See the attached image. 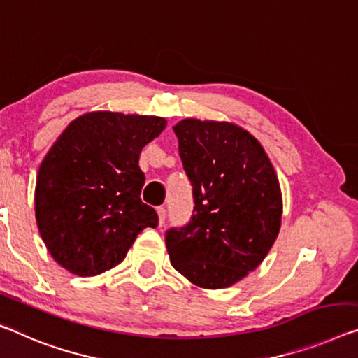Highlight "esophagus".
<instances>
[{
    "mask_svg": "<svg viewBox=\"0 0 358 358\" xmlns=\"http://www.w3.org/2000/svg\"><path fill=\"white\" fill-rule=\"evenodd\" d=\"M157 214H158V222L162 225L164 222V219H166V210H164V206H158Z\"/></svg>",
    "mask_w": 358,
    "mask_h": 358,
    "instance_id": "34e87169",
    "label": "esophagus"
}]
</instances>
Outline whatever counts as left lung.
Here are the masks:
<instances>
[{
	"mask_svg": "<svg viewBox=\"0 0 358 358\" xmlns=\"http://www.w3.org/2000/svg\"><path fill=\"white\" fill-rule=\"evenodd\" d=\"M173 129L195 208L185 227L166 232L169 261L196 287L229 288L259 267L277 240V173L261 142L238 124L185 118Z\"/></svg>",
	"mask_w": 358,
	"mask_h": 358,
	"instance_id": "obj_1",
	"label": "left lung"
}]
</instances>
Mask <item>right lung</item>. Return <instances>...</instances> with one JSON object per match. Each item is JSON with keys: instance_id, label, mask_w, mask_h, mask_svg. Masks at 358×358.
<instances>
[{"instance_id": "add662e5", "label": "right lung", "mask_w": 358, "mask_h": 358, "mask_svg": "<svg viewBox=\"0 0 358 358\" xmlns=\"http://www.w3.org/2000/svg\"><path fill=\"white\" fill-rule=\"evenodd\" d=\"M166 120L148 115L87 112L62 131L36 176L35 216L48 251L78 277L118 266L153 208L141 200L145 176L139 155Z\"/></svg>"}]
</instances>
